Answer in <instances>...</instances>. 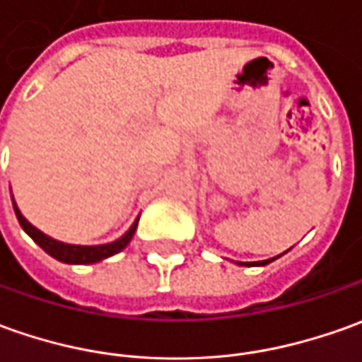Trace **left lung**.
Wrapping results in <instances>:
<instances>
[{
    "label": "left lung",
    "instance_id": "obj_1",
    "mask_svg": "<svg viewBox=\"0 0 362 362\" xmlns=\"http://www.w3.org/2000/svg\"><path fill=\"white\" fill-rule=\"evenodd\" d=\"M275 257H272V259H265V262H252V264H240V265H267L274 262Z\"/></svg>",
    "mask_w": 362,
    "mask_h": 362
}]
</instances>
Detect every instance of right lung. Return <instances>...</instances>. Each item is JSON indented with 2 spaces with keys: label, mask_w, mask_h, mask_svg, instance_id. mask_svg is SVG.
I'll list each match as a JSON object with an SVG mask.
<instances>
[{
  "label": "right lung",
  "mask_w": 362,
  "mask_h": 362,
  "mask_svg": "<svg viewBox=\"0 0 362 362\" xmlns=\"http://www.w3.org/2000/svg\"><path fill=\"white\" fill-rule=\"evenodd\" d=\"M13 210H16V216L19 223H21V228L25 230V233L33 240V242L41 247V250H45L51 257H55L59 262H63V264H95V262H100V259H105V257H110V255H115V253L122 252L129 242L132 240V235H134V230H136V223L139 220L130 226V230L120 240L112 243H105V245H71V243H63L57 242V240H53V238H49L43 232H39L37 228H33L31 223L27 222L25 218L21 216L19 212V208H17L16 204H13Z\"/></svg>",
  "instance_id": "1"
}]
</instances>
